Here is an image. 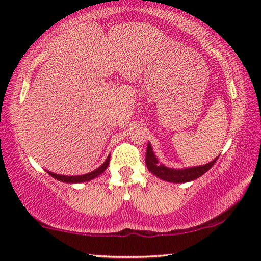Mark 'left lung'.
<instances>
[{"label":"left lung","instance_id":"left-lung-1","mask_svg":"<svg viewBox=\"0 0 261 261\" xmlns=\"http://www.w3.org/2000/svg\"><path fill=\"white\" fill-rule=\"evenodd\" d=\"M217 158L214 159L209 164H205V165L202 166L189 167V169L183 170H174L165 167L158 163V159L155 158L154 153H153L151 144L147 145V149H146V165H147V169L153 174H155L156 177H159L160 179L172 181V183H187V181L197 179L198 177H201L206 171L212 169V166L216 163Z\"/></svg>","mask_w":261,"mask_h":261}]
</instances>
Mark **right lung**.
<instances>
[{
    "label": "right lung",
    "mask_w": 261,
    "mask_h": 261,
    "mask_svg": "<svg viewBox=\"0 0 261 261\" xmlns=\"http://www.w3.org/2000/svg\"><path fill=\"white\" fill-rule=\"evenodd\" d=\"M109 159H110V155L108 156V158H107L106 162L98 167V169H96L95 171H92V172H90V173L82 174V176H60V174L49 172V171H47V173L49 174V176H52L53 178H56L57 180L64 181V183H83V181L94 179L95 177H97L101 173L105 172V170L107 169V167H108Z\"/></svg>",
    "instance_id": "right-lung-1"
}]
</instances>
